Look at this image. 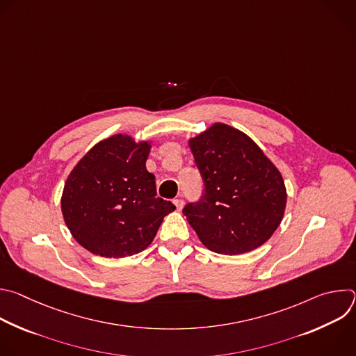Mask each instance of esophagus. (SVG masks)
<instances>
[{"mask_svg": "<svg viewBox=\"0 0 356 356\" xmlns=\"http://www.w3.org/2000/svg\"><path fill=\"white\" fill-rule=\"evenodd\" d=\"M173 204L176 206L177 210H181L183 206H184V201H183L181 198H175V200H173Z\"/></svg>", "mask_w": 356, "mask_h": 356, "instance_id": "esophagus-1", "label": "esophagus"}]
</instances>
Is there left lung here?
<instances>
[{"label":"left lung","instance_id":"8db88e82","mask_svg":"<svg viewBox=\"0 0 356 356\" xmlns=\"http://www.w3.org/2000/svg\"><path fill=\"white\" fill-rule=\"evenodd\" d=\"M206 194L183 214L206 248L241 255L264 245L280 225L287 193L279 169L242 131L216 122L188 139Z\"/></svg>","mask_w":356,"mask_h":356}]
</instances>
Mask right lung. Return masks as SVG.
<instances>
[{"instance_id": "right-lung-1", "label": "right lung", "mask_w": 356, "mask_h": 356, "mask_svg": "<svg viewBox=\"0 0 356 356\" xmlns=\"http://www.w3.org/2000/svg\"><path fill=\"white\" fill-rule=\"evenodd\" d=\"M150 140L115 134L95 143L77 162L62 193V214L73 238L104 258H125L146 249L176 210L156 197L146 170Z\"/></svg>"}]
</instances>
